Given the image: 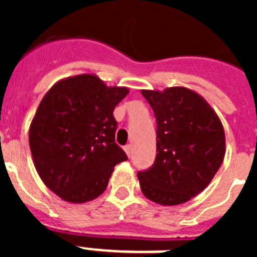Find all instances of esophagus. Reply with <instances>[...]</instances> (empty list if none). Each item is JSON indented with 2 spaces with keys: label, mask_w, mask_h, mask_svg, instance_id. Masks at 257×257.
I'll list each match as a JSON object with an SVG mask.
<instances>
[{
  "label": "esophagus",
  "mask_w": 257,
  "mask_h": 257,
  "mask_svg": "<svg viewBox=\"0 0 257 257\" xmlns=\"http://www.w3.org/2000/svg\"><path fill=\"white\" fill-rule=\"evenodd\" d=\"M124 152H126L127 156L130 157L131 153H133V145H131V144L126 145V147H124Z\"/></svg>",
  "instance_id": "1"
}]
</instances>
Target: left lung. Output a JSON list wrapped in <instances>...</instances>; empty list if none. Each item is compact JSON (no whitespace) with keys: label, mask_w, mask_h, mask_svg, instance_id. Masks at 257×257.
<instances>
[{"label":"left lung","mask_w":257,"mask_h":257,"mask_svg":"<svg viewBox=\"0 0 257 257\" xmlns=\"http://www.w3.org/2000/svg\"><path fill=\"white\" fill-rule=\"evenodd\" d=\"M157 119L154 165L138 172L143 194L154 203H185L212 181L225 157V133L210 104L183 86L142 90Z\"/></svg>","instance_id":"1"}]
</instances>
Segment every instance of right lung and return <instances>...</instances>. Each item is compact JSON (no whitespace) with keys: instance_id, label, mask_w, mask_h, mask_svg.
<instances>
[{"instance_id":"obj_1","label":"right lung","mask_w":257,"mask_h":257,"mask_svg":"<svg viewBox=\"0 0 257 257\" xmlns=\"http://www.w3.org/2000/svg\"><path fill=\"white\" fill-rule=\"evenodd\" d=\"M128 91L83 73L58 81L41 100L29 126V148L41 180L63 201L97 198L114 166L127 160L114 143L113 110Z\"/></svg>"}]
</instances>
